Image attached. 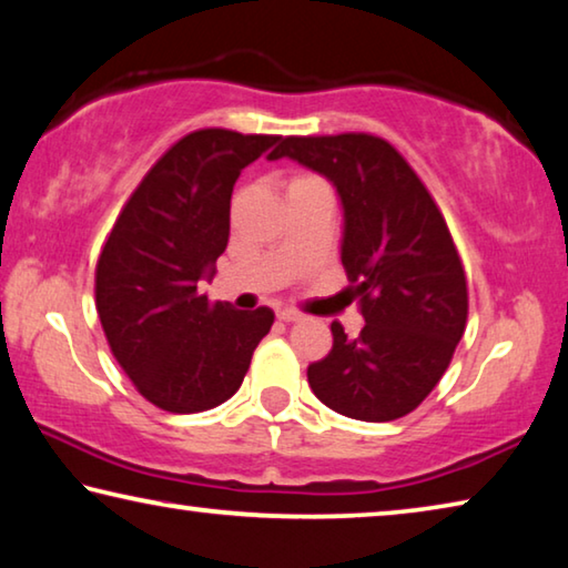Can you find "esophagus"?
Listing matches in <instances>:
<instances>
[{
	"label": "esophagus",
	"mask_w": 568,
	"mask_h": 568,
	"mask_svg": "<svg viewBox=\"0 0 568 568\" xmlns=\"http://www.w3.org/2000/svg\"><path fill=\"white\" fill-rule=\"evenodd\" d=\"M277 318L285 321V323H295V321H303L305 315L297 313V311H291V307H283V311H277Z\"/></svg>",
	"instance_id": "esophagus-1"
}]
</instances>
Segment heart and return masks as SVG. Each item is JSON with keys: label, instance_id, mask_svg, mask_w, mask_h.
Segmentation results:
<instances>
[{"label": "heart", "instance_id": "heart-1", "mask_svg": "<svg viewBox=\"0 0 568 568\" xmlns=\"http://www.w3.org/2000/svg\"><path fill=\"white\" fill-rule=\"evenodd\" d=\"M311 180H318V178H311V175H303V178H295L293 182H311ZM293 182H291V185H293Z\"/></svg>", "mask_w": 568, "mask_h": 568}]
</instances>
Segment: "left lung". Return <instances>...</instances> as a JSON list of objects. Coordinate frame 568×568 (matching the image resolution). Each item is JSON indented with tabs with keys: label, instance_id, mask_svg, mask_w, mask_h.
Returning <instances> with one entry per match:
<instances>
[{
	"label": "left lung",
	"instance_id": "obj_1",
	"mask_svg": "<svg viewBox=\"0 0 568 568\" xmlns=\"http://www.w3.org/2000/svg\"><path fill=\"white\" fill-rule=\"evenodd\" d=\"M281 158L338 192L345 293L365 318L358 335L331 323L333 348L307 365V383L341 416H406L436 388L466 331V273L446 220L400 152L376 134L285 138L267 155Z\"/></svg>",
	"mask_w": 568,
	"mask_h": 568
}]
</instances>
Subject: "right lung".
<instances>
[{"mask_svg":"<svg viewBox=\"0 0 568 568\" xmlns=\"http://www.w3.org/2000/svg\"><path fill=\"white\" fill-rule=\"evenodd\" d=\"M275 134L223 128L178 140L132 192L94 271V303L112 355L142 396L200 413L240 388L275 315L200 293L230 237V195Z\"/></svg>","mask_w":568,"mask_h":568,"instance_id":"1","label":"right lung"}]
</instances>
